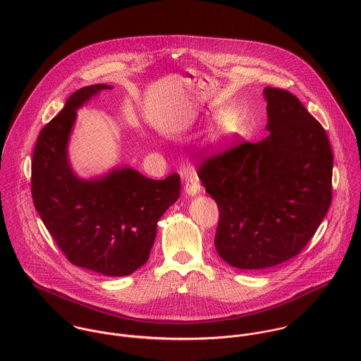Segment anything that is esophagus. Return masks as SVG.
I'll return each instance as SVG.
<instances>
[{
  "mask_svg": "<svg viewBox=\"0 0 361 361\" xmlns=\"http://www.w3.org/2000/svg\"><path fill=\"white\" fill-rule=\"evenodd\" d=\"M185 192L189 196H195L200 192V185H199V179L195 175H190L186 178V183H185Z\"/></svg>",
  "mask_w": 361,
  "mask_h": 361,
  "instance_id": "esophagus-1",
  "label": "esophagus"
}]
</instances>
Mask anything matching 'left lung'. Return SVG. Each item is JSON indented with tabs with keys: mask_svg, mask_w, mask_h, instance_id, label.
I'll list each match as a JSON object with an SVG mask.
<instances>
[{
	"mask_svg": "<svg viewBox=\"0 0 361 361\" xmlns=\"http://www.w3.org/2000/svg\"><path fill=\"white\" fill-rule=\"evenodd\" d=\"M264 96L269 135L209 154L197 171L219 211L215 249L240 269L298 256L332 202L325 129L288 90L265 87Z\"/></svg>",
	"mask_w": 361,
	"mask_h": 361,
	"instance_id": "obj_1",
	"label": "left lung"
}]
</instances>
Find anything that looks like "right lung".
<instances>
[{"label": "right lung", "mask_w": 361, "mask_h": 361, "mask_svg": "<svg viewBox=\"0 0 361 361\" xmlns=\"http://www.w3.org/2000/svg\"><path fill=\"white\" fill-rule=\"evenodd\" d=\"M106 85L75 92L42 129L32 159V197L52 239L76 267L125 276L150 256L157 222L179 199L180 176L162 180L132 168H116L93 180L71 169L66 146L76 109Z\"/></svg>", "instance_id": "obj_1"}]
</instances>
